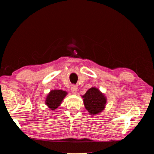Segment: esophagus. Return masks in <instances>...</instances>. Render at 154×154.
<instances>
[{"mask_svg": "<svg viewBox=\"0 0 154 154\" xmlns=\"http://www.w3.org/2000/svg\"><path fill=\"white\" fill-rule=\"evenodd\" d=\"M71 91L74 94H76L77 92V87L75 85H72L71 86Z\"/></svg>", "mask_w": 154, "mask_h": 154, "instance_id": "esophagus-1", "label": "esophagus"}]
</instances>
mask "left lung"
Listing matches in <instances>:
<instances>
[{
    "instance_id": "8db88e82",
    "label": "left lung",
    "mask_w": 154,
    "mask_h": 154,
    "mask_svg": "<svg viewBox=\"0 0 154 154\" xmlns=\"http://www.w3.org/2000/svg\"><path fill=\"white\" fill-rule=\"evenodd\" d=\"M82 97L85 109L91 115L99 114L104 110L106 99L97 88H89Z\"/></svg>"
}]
</instances>
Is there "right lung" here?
Instances as JSON below:
<instances>
[{"instance_id":"right-lung-1","label":"right lung","mask_w":154,"mask_h":154,"mask_svg":"<svg viewBox=\"0 0 154 154\" xmlns=\"http://www.w3.org/2000/svg\"><path fill=\"white\" fill-rule=\"evenodd\" d=\"M67 94V92L62 90L51 91L46 97L45 104L51 110H55L61 104L62 101Z\"/></svg>"}]
</instances>
